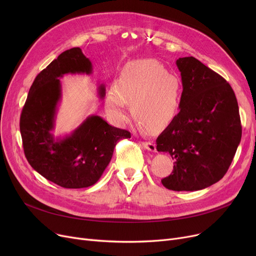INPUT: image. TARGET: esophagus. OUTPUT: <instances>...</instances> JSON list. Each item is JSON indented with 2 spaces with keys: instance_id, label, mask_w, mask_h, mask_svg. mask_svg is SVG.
<instances>
[{
  "instance_id": "34e87169",
  "label": "esophagus",
  "mask_w": 256,
  "mask_h": 256,
  "mask_svg": "<svg viewBox=\"0 0 256 256\" xmlns=\"http://www.w3.org/2000/svg\"><path fill=\"white\" fill-rule=\"evenodd\" d=\"M142 146L144 147L145 150H150V152H156V144L152 143V142H141Z\"/></svg>"
}]
</instances>
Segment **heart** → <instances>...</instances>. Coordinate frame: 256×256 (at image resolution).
<instances>
[{
  "mask_svg": "<svg viewBox=\"0 0 256 256\" xmlns=\"http://www.w3.org/2000/svg\"><path fill=\"white\" fill-rule=\"evenodd\" d=\"M132 106L134 118L141 130L158 132L167 128L180 114L182 86L178 76L168 74L154 60H137L128 63L116 86L106 98V114L118 124H126Z\"/></svg>",
  "mask_w": 256,
  "mask_h": 256,
  "instance_id": "b5f03b06",
  "label": "heart"
}]
</instances>
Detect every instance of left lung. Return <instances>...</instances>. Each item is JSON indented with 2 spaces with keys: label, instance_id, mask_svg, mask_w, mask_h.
Segmentation results:
<instances>
[{
  "label": "left lung",
  "instance_id": "obj_1",
  "mask_svg": "<svg viewBox=\"0 0 256 256\" xmlns=\"http://www.w3.org/2000/svg\"><path fill=\"white\" fill-rule=\"evenodd\" d=\"M182 76L180 111L156 138L158 152L176 160L162 180L172 191H198L219 182L242 138L236 94L225 78L194 57L176 60Z\"/></svg>",
  "mask_w": 256,
  "mask_h": 256
}]
</instances>
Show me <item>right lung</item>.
Listing matches in <instances>:
<instances>
[{"mask_svg": "<svg viewBox=\"0 0 256 256\" xmlns=\"http://www.w3.org/2000/svg\"><path fill=\"white\" fill-rule=\"evenodd\" d=\"M91 72L92 64L80 48L63 52L35 78L20 115L22 146L29 164L66 189L96 184L109 165L117 142L130 138V132L110 126L98 115L87 117L70 135L54 137L52 130L61 100L60 78ZM98 94L104 98V85L98 87Z\"/></svg>", "mask_w": 256, "mask_h": 256, "instance_id": "obj_1", "label": "right lung"}]
</instances>
